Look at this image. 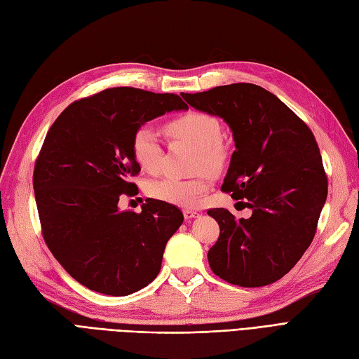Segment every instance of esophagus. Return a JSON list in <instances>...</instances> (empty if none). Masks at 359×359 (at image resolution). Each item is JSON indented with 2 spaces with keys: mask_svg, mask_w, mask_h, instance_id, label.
<instances>
[{
  "mask_svg": "<svg viewBox=\"0 0 359 359\" xmlns=\"http://www.w3.org/2000/svg\"><path fill=\"white\" fill-rule=\"evenodd\" d=\"M182 215H184V219H186V220H190V219H193V217H196V216H198V212H196V211H193V210L186 208V210H182Z\"/></svg>",
  "mask_w": 359,
  "mask_h": 359,
  "instance_id": "1",
  "label": "esophagus"
}]
</instances>
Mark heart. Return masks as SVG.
Returning <instances> with one entry per match:
<instances>
[{
    "instance_id": "heart-1",
    "label": "heart",
    "mask_w": 359,
    "mask_h": 359,
    "mask_svg": "<svg viewBox=\"0 0 359 359\" xmlns=\"http://www.w3.org/2000/svg\"><path fill=\"white\" fill-rule=\"evenodd\" d=\"M164 133L169 139L186 142L198 148L196 168L199 170L208 169L211 172H220L224 169L228 151L222 143V125L215 116L190 110L173 116L164 123ZM131 154L134 161L140 169L148 173H157L163 164V148L160 140L148 125H142L133 133ZM208 190V172L203 170L193 178L163 177L151 181L147 187L148 195L168 203H175L181 207L195 205L196 201Z\"/></svg>"
}]
</instances>
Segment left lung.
Listing matches in <instances>:
<instances>
[{
	"mask_svg": "<svg viewBox=\"0 0 359 359\" xmlns=\"http://www.w3.org/2000/svg\"><path fill=\"white\" fill-rule=\"evenodd\" d=\"M232 130V152L222 190L246 199L249 219L211 208L220 234L208 250L212 273L240 287L275 283L294 267L316 236L327 178L313 131L273 93L236 83L181 93Z\"/></svg>",
	"mask_w": 359,
	"mask_h": 359,
	"instance_id": "8db88e82",
	"label": "left lung"
}]
</instances>
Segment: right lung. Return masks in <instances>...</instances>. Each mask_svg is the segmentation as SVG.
<instances>
[{"instance_id": "add662e5", "label": "right lung", "mask_w": 359, "mask_h": 359, "mask_svg": "<svg viewBox=\"0 0 359 359\" xmlns=\"http://www.w3.org/2000/svg\"><path fill=\"white\" fill-rule=\"evenodd\" d=\"M187 105L175 93L111 87L60 113L34 163L33 187L42 236L54 258L93 292L127 296L157 278L168 240L182 212L148 199L142 211H121L122 195L140 166L131 154L140 125Z\"/></svg>"}]
</instances>
